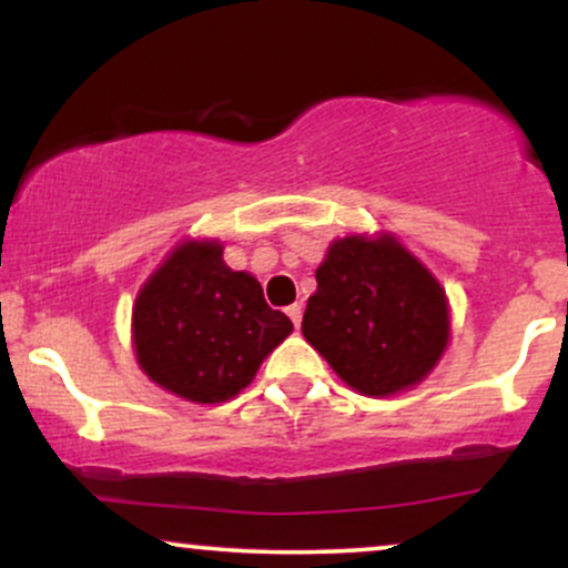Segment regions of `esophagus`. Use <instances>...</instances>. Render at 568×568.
Masks as SVG:
<instances>
[{
	"label": "esophagus",
	"mask_w": 568,
	"mask_h": 568,
	"mask_svg": "<svg viewBox=\"0 0 568 568\" xmlns=\"http://www.w3.org/2000/svg\"><path fill=\"white\" fill-rule=\"evenodd\" d=\"M285 315H288L291 321H293V325H296V328H298V325H302V304L285 306Z\"/></svg>",
	"instance_id": "1"
}]
</instances>
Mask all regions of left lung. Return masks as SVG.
<instances>
[{
    "label": "left lung",
    "mask_w": 568,
    "mask_h": 568,
    "mask_svg": "<svg viewBox=\"0 0 568 568\" xmlns=\"http://www.w3.org/2000/svg\"><path fill=\"white\" fill-rule=\"evenodd\" d=\"M302 334L363 395L422 382L448 342L446 293L395 237H344L317 266Z\"/></svg>",
    "instance_id": "obj_1"
}]
</instances>
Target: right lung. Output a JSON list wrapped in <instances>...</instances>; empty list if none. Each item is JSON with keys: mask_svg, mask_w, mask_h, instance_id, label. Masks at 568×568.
<instances>
[{"mask_svg": "<svg viewBox=\"0 0 568 568\" xmlns=\"http://www.w3.org/2000/svg\"><path fill=\"white\" fill-rule=\"evenodd\" d=\"M219 243H186L135 298V355L152 382L194 403L230 400L293 331L256 277L232 272Z\"/></svg>", "mask_w": 568, "mask_h": 568, "instance_id": "add662e5", "label": "right lung"}]
</instances>
